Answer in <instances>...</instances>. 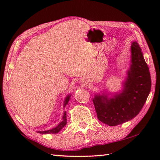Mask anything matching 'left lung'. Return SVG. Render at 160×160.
I'll return each mask as SVG.
<instances>
[{
  "label": "left lung",
  "mask_w": 160,
  "mask_h": 160,
  "mask_svg": "<svg viewBox=\"0 0 160 160\" xmlns=\"http://www.w3.org/2000/svg\"><path fill=\"white\" fill-rule=\"evenodd\" d=\"M131 60L127 76L120 93L95 95L93 102L98 120L108 126H117L132 120L143 107L151 91V75L137 42L131 47ZM106 92V91H105Z\"/></svg>",
  "instance_id": "1"
}]
</instances>
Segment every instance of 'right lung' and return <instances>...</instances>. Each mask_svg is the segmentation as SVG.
<instances>
[{"label":"right lung","mask_w":160,"mask_h":160,"mask_svg":"<svg viewBox=\"0 0 160 160\" xmlns=\"http://www.w3.org/2000/svg\"><path fill=\"white\" fill-rule=\"evenodd\" d=\"M70 98H71V94L68 95V96L65 98V99H64V108L68 104V102L69 101ZM66 124H67V113H66V111H64L63 116H62V120L58 125L56 126L55 128L50 129V130L43 131H38V133H40V134L58 133V132Z\"/></svg>","instance_id":"1"}]
</instances>
